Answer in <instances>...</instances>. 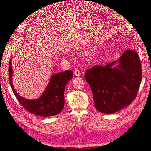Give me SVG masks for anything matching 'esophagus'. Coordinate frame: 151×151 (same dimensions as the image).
Here are the masks:
<instances>
[{
  "label": "esophagus",
  "instance_id": "34e87169",
  "mask_svg": "<svg viewBox=\"0 0 151 151\" xmlns=\"http://www.w3.org/2000/svg\"><path fill=\"white\" fill-rule=\"evenodd\" d=\"M74 74H75L76 76L79 77V76H81V72H80V70H79V69H76V70H75V72H74Z\"/></svg>",
  "mask_w": 151,
  "mask_h": 151
}]
</instances>
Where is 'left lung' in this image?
<instances>
[{"label":"left lung","mask_w":151,"mask_h":151,"mask_svg":"<svg viewBox=\"0 0 151 151\" xmlns=\"http://www.w3.org/2000/svg\"><path fill=\"white\" fill-rule=\"evenodd\" d=\"M118 63L116 67L113 65ZM142 77L137 53L127 50L116 61L96 65L85 73L94 106L100 112L111 114L124 108L137 96Z\"/></svg>","instance_id":"obj_1"}]
</instances>
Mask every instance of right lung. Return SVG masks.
<instances>
[{
  "label": "right lung",
  "mask_w": 151,
  "mask_h": 151,
  "mask_svg": "<svg viewBox=\"0 0 151 151\" xmlns=\"http://www.w3.org/2000/svg\"><path fill=\"white\" fill-rule=\"evenodd\" d=\"M11 65V58L9 66V77L11 88L18 101L27 111L34 115L44 117L56 115L62 111L65 103L64 90L67 83L72 78V70L53 75L47 88L39 98L28 99L21 96L14 88L12 82L13 71Z\"/></svg>",
  "instance_id": "add662e5"
}]
</instances>
